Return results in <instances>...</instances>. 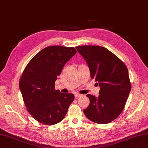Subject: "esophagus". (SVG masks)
<instances>
[{"instance_id": "obj_1", "label": "esophagus", "mask_w": 148, "mask_h": 148, "mask_svg": "<svg viewBox=\"0 0 148 148\" xmlns=\"http://www.w3.org/2000/svg\"><path fill=\"white\" fill-rule=\"evenodd\" d=\"M82 95H81V94H79V93L75 94V97L76 98H80L82 97Z\"/></svg>"}]
</instances>
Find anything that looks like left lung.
I'll return each instance as SVG.
<instances>
[{"label":"left lung","instance_id":"left-lung-1","mask_svg":"<svg viewBox=\"0 0 148 148\" xmlns=\"http://www.w3.org/2000/svg\"><path fill=\"white\" fill-rule=\"evenodd\" d=\"M89 67L90 77L100 87L99 96L87 95L90 103L83 112L92 122L105 124L122 112L131 85L127 66L113 53L103 47H76Z\"/></svg>","mask_w":148,"mask_h":148}]
</instances>
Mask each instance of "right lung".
Listing matches in <instances>:
<instances>
[{
    "label": "right lung",
    "mask_w": 148,
    "mask_h": 148,
    "mask_svg": "<svg viewBox=\"0 0 148 148\" xmlns=\"http://www.w3.org/2000/svg\"><path fill=\"white\" fill-rule=\"evenodd\" d=\"M76 52L74 47H48L25 67L19 88L27 111L37 122L52 125L65 116L74 95L55 90V82L64 65Z\"/></svg>",
    "instance_id": "1"
}]
</instances>
